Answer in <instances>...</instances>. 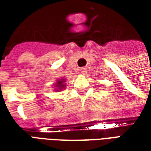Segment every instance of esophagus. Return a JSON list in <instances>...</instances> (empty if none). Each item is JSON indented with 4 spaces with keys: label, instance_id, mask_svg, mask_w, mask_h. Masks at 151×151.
<instances>
[{
    "label": "esophagus",
    "instance_id": "obj_1",
    "mask_svg": "<svg viewBox=\"0 0 151 151\" xmlns=\"http://www.w3.org/2000/svg\"><path fill=\"white\" fill-rule=\"evenodd\" d=\"M80 71H81V73H82V74H86V72H87V69H86V68H85V67H82V68H81V69H80Z\"/></svg>",
    "mask_w": 151,
    "mask_h": 151
}]
</instances>
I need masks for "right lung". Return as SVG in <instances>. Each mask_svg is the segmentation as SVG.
<instances>
[{
	"label": "right lung",
	"instance_id": "right-lung-1",
	"mask_svg": "<svg viewBox=\"0 0 151 151\" xmlns=\"http://www.w3.org/2000/svg\"><path fill=\"white\" fill-rule=\"evenodd\" d=\"M65 79H60V80H58L56 84L55 85L56 86V91H61L62 89H64L65 87Z\"/></svg>",
	"mask_w": 151,
	"mask_h": 151
}]
</instances>
